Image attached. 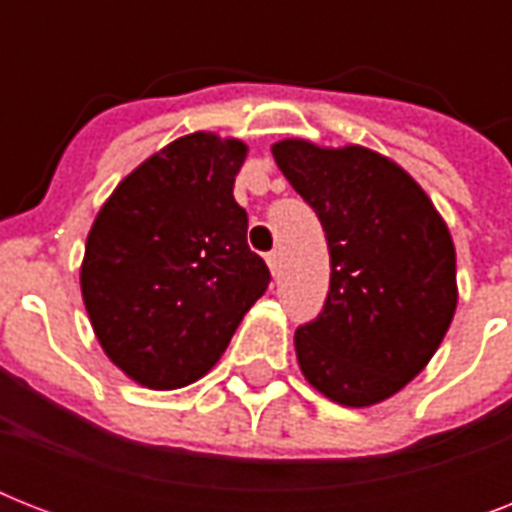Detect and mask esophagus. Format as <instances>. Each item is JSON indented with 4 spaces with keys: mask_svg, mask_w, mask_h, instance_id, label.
I'll return each mask as SVG.
<instances>
[{
    "mask_svg": "<svg viewBox=\"0 0 512 512\" xmlns=\"http://www.w3.org/2000/svg\"><path fill=\"white\" fill-rule=\"evenodd\" d=\"M265 260H268V268H271L273 276H279V273H281V252H279V249L268 252V257H265Z\"/></svg>",
    "mask_w": 512,
    "mask_h": 512,
    "instance_id": "1",
    "label": "esophagus"
}]
</instances>
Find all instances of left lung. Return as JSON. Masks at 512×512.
<instances>
[{
	"mask_svg": "<svg viewBox=\"0 0 512 512\" xmlns=\"http://www.w3.org/2000/svg\"><path fill=\"white\" fill-rule=\"evenodd\" d=\"M292 188L319 215L329 292L297 327L305 380L342 406H372L425 369L457 308L449 228L420 185L369 148H271Z\"/></svg>",
	"mask_w": 512,
	"mask_h": 512,
	"instance_id": "8db88e82",
	"label": "left lung"
}]
</instances>
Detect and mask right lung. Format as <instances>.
<instances>
[{"mask_svg":"<svg viewBox=\"0 0 512 512\" xmlns=\"http://www.w3.org/2000/svg\"><path fill=\"white\" fill-rule=\"evenodd\" d=\"M244 156L241 140L185 135L124 177L92 223L84 308L106 356L146 388L204 377L271 284L233 199Z\"/></svg>","mask_w":512,"mask_h":512,"instance_id":"add662e5","label":"right lung"}]
</instances>
